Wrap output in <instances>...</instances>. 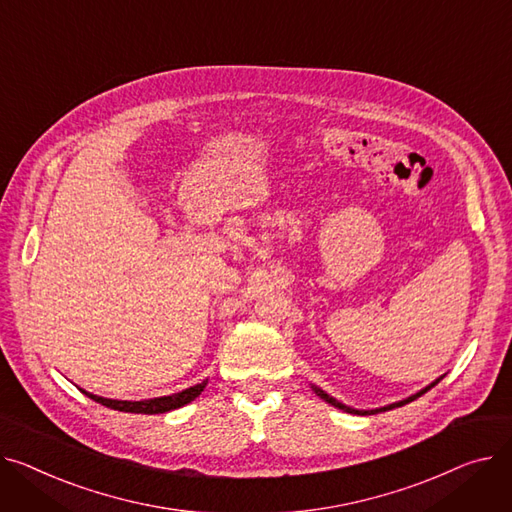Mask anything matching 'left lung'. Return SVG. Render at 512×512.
I'll return each instance as SVG.
<instances>
[{
	"mask_svg": "<svg viewBox=\"0 0 512 512\" xmlns=\"http://www.w3.org/2000/svg\"><path fill=\"white\" fill-rule=\"evenodd\" d=\"M442 380V376L438 378V380H434L430 386H426V388H422L419 390V393H415V395H411V397H407V399H403V401H399V403H393V405H386V407H380V409H370V411H359V409H351V407H347V405H343V403H339L337 399H333L330 395H326L322 388H318V386H312L314 388V393L320 397V399H324L326 403H330V405H335V407H339V409H343V411H347V413H357V415H374V413H380V411H388V409H395V407H403V405H407V403H411V401H415L417 397H422L424 393H428V390L432 388V386H436L438 382Z\"/></svg>",
	"mask_w": 512,
	"mask_h": 512,
	"instance_id": "1",
	"label": "left lung"
}]
</instances>
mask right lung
I'll use <instances>...</instances> for the list:
<instances>
[{"mask_svg": "<svg viewBox=\"0 0 512 512\" xmlns=\"http://www.w3.org/2000/svg\"><path fill=\"white\" fill-rule=\"evenodd\" d=\"M206 386V380L196 384V386H190L186 390H182V393H175V395H167V397H157V399H144V401H117V399H105V397H97L93 393H86V390H82V393L86 397H90L93 401L109 407V409H115V411H126V413H144V415H157V413H165V411H173V409H179L184 407L188 403H192L202 390Z\"/></svg>", "mask_w": 512, "mask_h": 512, "instance_id": "1", "label": "right lung"}]
</instances>
